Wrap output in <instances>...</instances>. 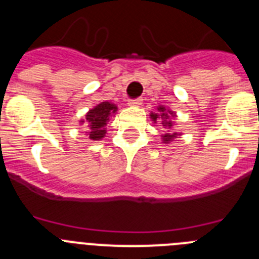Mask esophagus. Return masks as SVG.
I'll use <instances>...</instances> for the list:
<instances>
[{
  "instance_id": "obj_1",
  "label": "esophagus",
  "mask_w": 259,
  "mask_h": 259,
  "mask_svg": "<svg viewBox=\"0 0 259 259\" xmlns=\"http://www.w3.org/2000/svg\"><path fill=\"white\" fill-rule=\"evenodd\" d=\"M128 105L134 106V108H139L142 105V99H136V100H130L128 101Z\"/></svg>"
}]
</instances>
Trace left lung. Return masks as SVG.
I'll list each match as a JSON object with an SVG mask.
<instances>
[{"label": "left lung", "mask_w": 259, "mask_h": 259, "mask_svg": "<svg viewBox=\"0 0 259 259\" xmlns=\"http://www.w3.org/2000/svg\"><path fill=\"white\" fill-rule=\"evenodd\" d=\"M176 111H173L172 109L167 108L165 105H158L155 108V111L150 113V119L154 124L158 123L159 125H162L163 135H160V140L162 144H170L175 139L181 137L182 134L177 132L175 130L176 127Z\"/></svg>", "instance_id": "1"}]
</instances>
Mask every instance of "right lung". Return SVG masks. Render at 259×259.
<instances>
[{
    "instance_id": "1",
    "label": "right lung",
    "mask_w": 259,
    "mask_h": 259,
    "mask_svg": "<svg viewBox=\"0 0 259 259\" xmlns=\"http://www.w3.org/2000/svg\"><path fill=\"white\" fill-rule=\"evenodd\" d=\"M117 111V104L111 101H103L84 114V117L79 119V125H84L87 128L86 135L89 139L94 141H100L106 136V132H108L106 124Z\"/></svg>"
}]
</instances>
